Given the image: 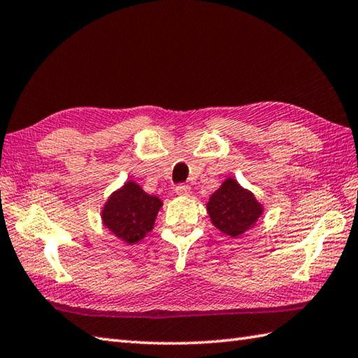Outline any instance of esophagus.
I'll use <instances>...</instances> for the list:
<instances>
[{
	"label": "esophagus",
	"mask_w": 358,
	"mask_h": 358,
	"mask_svg": "<svg viewBox=\"0 0 358 358\" xmlns=\"http://www.w3.org/2000/svg\"><path fill=\"white\" fill-rule=\"evenodd\" d=\"M175 194L180 196H187V195H191V187H189L187 185H177L175 186Z\"/></svg>",
	"instance_id": "1"
}]
</instances>
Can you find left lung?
Returning <instances> with one entry per match:
<instances>
[{
  "label": "left lung",
  "instance_id": "1",
  "mask_svg": "<svg viewBox=\"0 0 358 358\" xmlns=\"http://www.w3.org/2000/svg\"><path fill=\"white\" fill-rule=\"evenodd\" d=\"M208 212L217 229L231 237H238L257 222L263 210L252 194L229 178L212 194Z\"/></svg>",
  "mask_w": 358,
  "mask_h": 358
}]
</instances>
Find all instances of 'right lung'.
Instances as JSON below:
<instances>
[{"label": "right lung", "mask_w": 358, "mask_h": 358, "mask_svg": "<svg viewBox=\"0 0 358 358\" xmlns=\"http://www.w3.org/2000/svg\"><path fill=\"white\" fill-rule=\"evenodd\" d=\"M159 208V199L148 195L138 185L129 181L106 203L103 222L118 238L132 245L152 231Z\"/></svg>", "instance_id": "add662e5"}]
</instances>
